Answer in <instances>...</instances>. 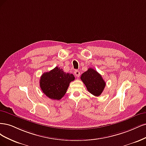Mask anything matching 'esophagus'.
Here are the masks:
<instances>
[{
    "mask_svg": "<svg viewBox=\"0 0 146 146\" xmlns=\"http://www.w3.org/2000/svg\"><path fill=\"white\" fill-rule=\"evenodd\" d=\"M74 73L75 74V76H76L77 78H79V76H80V72L78 71V70H75L74 72Z\"/></svg>",
    "mask_w": 146,
    "mask_h": 146,
    "instance_id": "obj_1",
    "label": "esophagus"
}]
</instances>
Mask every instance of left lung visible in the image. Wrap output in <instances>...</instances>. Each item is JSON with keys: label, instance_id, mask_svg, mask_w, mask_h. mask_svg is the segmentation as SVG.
Returning a JSON list of instances; mask_svg holds the SVG:
<instances>
[{"label": "left lung", "instance_id": "obj_1", "mask_svg": "<svg viewBox=\"0 0 146 146\" xmlns=\"http://www.w3.org/2000/svg\"><path fill=\"white\" fill-rule=\"evenodd\" d=\"M81 79L86 85L87 90L95 96H100L106 86V82L101 75L92 68L82 74Z\"/></svg>", "mask_w": 146, "mask_h": 146}]
</instances>
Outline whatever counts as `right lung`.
<instances>
[{
    "mask_svg": "<svg viewBox=\"0 0 146 146\" xmlns=\"http://www.w3.org/2000/svg\"><path fill=\"white\" fill-rule=\"evenodd\" d=\"M74 78L72 74L66 73L62 68L56 67L51 71L42 74L39 82L40 87L46 96L51 100H60Z\"/></svg>",
    "mask_w": 146,
    "mask_h": 146,
    "instance_id": "obj_1",
    "label": "right lung"
}]
</instances>
